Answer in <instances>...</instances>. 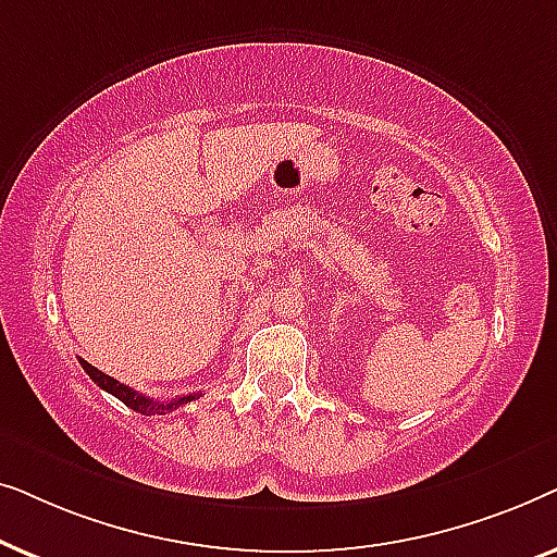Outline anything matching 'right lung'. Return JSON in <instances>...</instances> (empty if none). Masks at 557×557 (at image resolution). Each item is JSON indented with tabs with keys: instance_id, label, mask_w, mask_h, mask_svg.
<instances>
[{
	"instance_id": "1",
	"label": "right lung",
	"mask_w": 557,
	"mask_h": 557,
	"mask_svg": "<svg viewBox=\"0 0 557 557\" xmlns=\"http://www.w3.org/2000/svg\"><path fill=\"white\" fill-rule=\"evenodd\" d=\"M81 368L88 372V377L94 380V383L101 387V391L116 395V398L124 403V406L136 410V413H144V416H162V413H166V410H174V408L185 406V403H189V400L200 398V393H197V395H182V398H174L170 403H159L154 398H147V395L132 391V387L124 385V383H119V380L109 377V375H106V372L94 368V364L86 362V360H81Z\"/></svg>"
}]
</instances>
